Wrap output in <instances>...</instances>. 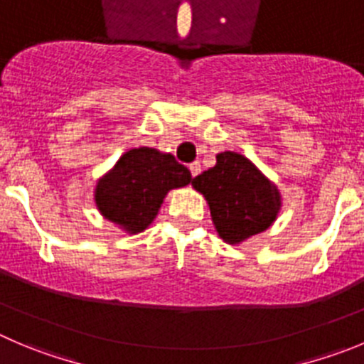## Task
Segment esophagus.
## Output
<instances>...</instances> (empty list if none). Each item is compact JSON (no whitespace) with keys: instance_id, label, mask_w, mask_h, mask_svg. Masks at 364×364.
<instances>
[{"instance_id":"obj_1","label":"esophagus","mask_w":364,"mask_h":364,"mask_svg":"<svg viewBox=\"0 0 364 364\" xmlns=\"http://www.w3.org/2000/svg\"><path fill=\"white\" fill-rule=\"evenodd\" d=\"M190 174H192V178H196V176L199 174V172H201V163L199 161H193V163H190Z\"/></svg>"}]
</instances>
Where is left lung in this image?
Listing matches in <instances>:
<instances>
[{
    "label": "left lung",
    "instance_id": "8db88e82",
    "mask_svg": "<svg viewBox=\"0 0 364 364\" xmlns=\"http://www.w3.org/2000/svg\"><path fill=\"white\" fill-rule=\"evenodd\" d=\"M192 186L205 196L215 232L232 246L266 232L282 208L277 185L239 152H219L215 166L193 178Z\"/></svg>",
    "mask_w": 364,
    "mask_h": 364
}]
</instances>
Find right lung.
<instances>
[{"label": "right lung", "mask_w": 364, "mask_h": 364, "mask_svg": "<svg viewBox=\"0 0 364 364\" xmlns=\"http://www.w3.org/2000/svg\"><path fill=\"white\" fill-rule=\"evenodd\" d=\"M192 181L185 165L158 149H131L95 186V205L104 219L127 233L147 230L171 190Z\"/></svg>", "instance_id": "obj_1"}]
</instances>
